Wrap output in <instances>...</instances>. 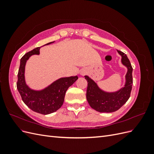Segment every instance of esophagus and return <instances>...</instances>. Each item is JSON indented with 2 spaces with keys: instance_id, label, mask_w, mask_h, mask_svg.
<instances>
[{
  "instance_id": "obj_1",
  "label": "esophagus",
  "mask_w": 154,
  "mask_h": 154,
  "mask_svg": "<svg viewBox=\"0 0 154 154\" xmlns=\"http://www.w3.org/2000/svg\"><path fill=\"white\" fill-rule=\"evenodd\" d=\"M80 74H82V75H83V74H85V71H81Z\"/></svg>"
}]
</instances>
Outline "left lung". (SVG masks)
<instances>
[{
    "label": "left lung",
    "instance_id": "obj_1",
    "mask_svg": "<svg viewBox=\"0 0 154 154\" xmlns=\"http://www.w3.org/2000/svg\"><path fill=\"white\" fill-rule=\"evenodd\" d=\"M117 51L122 57V63L127 69L123 87L116 91L107 92L101 89L89 76H84L88 83L87 100L91 108L100 112H113L118 110L128 101L130 96L133 83V69L127 56L122 51Z\"/></svg>",
    "mask_w": 154,
    "mask_h": 154
}]
</instances>
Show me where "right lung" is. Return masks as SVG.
<instances>
[{"instance_id": "1", "label": "right lung", "mask_w": 154, "mask_h": 154, "mask_svg": "<svg viewBox=\"0 0 154 154\" xmlns=\"http://www.w3.org/2000/svg\"><path fill=\"white\" fill-rule=\"evenodd\" d=\"M54 42H51L44 45ZM40 48L41 47H38L32 49L25 54L20 59L17 87L22 101L30 109L36 112L46 115L54 112L62 106L67 90L78 80V77L74 76L60 78L42 89L31 88L26 81V65L31 56L40 54Z\"/></svg>"}]
</instances>
